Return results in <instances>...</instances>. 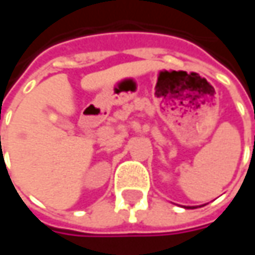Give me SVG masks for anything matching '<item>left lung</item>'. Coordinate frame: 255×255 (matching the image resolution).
Wrapping results in <instances>:
<instances>
[{"label":"left lung","mask_w":255,"mask_h":255,"mask_svg":"<svg viewBox=\"0 0 255 255\" xmlns=\"http://www.w3.org/2000/svg\"><path fill=\"white\" fill-rule=\"evenodd\" d=\"M186 209H189V207H186Z\"/></svg>","instance_id":"left-lung-1"}]
</instances>
